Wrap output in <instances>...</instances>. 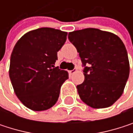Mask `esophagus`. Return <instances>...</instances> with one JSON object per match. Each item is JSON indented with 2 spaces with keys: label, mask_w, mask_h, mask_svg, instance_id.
<instances>
[{
  "label": "esophagus",
  "mask_w": 133,
  "mask_h": 133,
  "mask_svg": "<svg viewBox=\"0 0 133 133\" xmlns=\"http://www.w3.org/2000/svg\"><path fill=\"white\" fill-rule=\"evenodd\" d=\"M76 69H73V70H71V71H69V74L70 75H72V74H74V73H75L76 72Z\"/></svg>",
  "instance_id": "obj_1"
}]
</instances>
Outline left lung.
Wrapping results in <instances>:
<instances>
[{
    "label": "left lung",
    "mask_w": 133,
    "mask_h": 133,
    "mask_svg": "<svg viewBox=\"0 0 133 133\" xmlns=\"http://www.w3.org/2000/svg\"><path fill=\"white\" fill-rule=\"evenodd\" d=\"M84 68V82L77 85L80 98L94 109L113 105L123 93L129 62L123 42L113 33L85 28L68 33Z\"/></svg>",
    "instance_id": "left-lung-1"
}]
</instances>
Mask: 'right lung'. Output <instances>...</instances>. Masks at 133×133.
I'll list each match as a JSON object with an SVG mask.
<instances>
[{"label":"right lung","instance_id":"1","mask_svg":"<svg viewBox=\"0 0 133 133\" xmlns=\"http://www.w3.org/2000/svg\"><path fill=\"white\" fill-rule=\"evenodd\" d=\"M67 32L41 28L28 31L16 43L11 56L9 76L19 100L33 111L51 108L68 73L55 67L57 52Z\"/></svg>","mask_w":133,"mask_h":133}]
</instances>
